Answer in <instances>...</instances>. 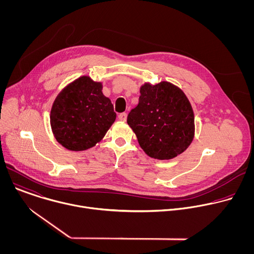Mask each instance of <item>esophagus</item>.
Here are the masks:
<instances>
[{"label":"esophagus","mask_w":254,"mask_h":254,"mask_svg":"<svg viewBox=\"0 0 254 254\" xmlns=\"http://www.w3.org/2000/svg\"><path fill=\"white\" fill-rule=\"evenodd\" d=\"M127 115L126 113L120 114V115H119V120L122 121V122H126V121H127Z\"/></svg>","instance_id":"34e87169"}]
</instances>
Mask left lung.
Instances as JSON below:
<instances>
[{
	"mask_svg": "<svg viewBox=\"0 0 254 254\" xmlns=\"http://www.w3.org/2000/svg\"><path fill=\"white\" fill-rule=\"evenodd\" d=\"M137 105L127 116V125L149 157L171 160L190 146L195 133L194 113L185 93L162 81L144 83Z\"/></svg>",
	"mask_w": 254,
	"mask_h": 254,
	"instance_id": "8db88e82",
	"label": "left lung"
}]
</instances>
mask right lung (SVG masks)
<instances>
[{
	"instance_id": "add662e5",
	"label": "right lung",
	"mask_w": 254,
	"mask_h": 254,
	"mask_svg": "<svg viewBox=\"0 0 254 254\" xmlns=\"http://www.w3.org/2000/svg\"><path fill=\"white\" fill-rule=\"evenodd\" d=\"M117 118L101 82L81 76L55 98L50 124L56 140L69 151H85L102 139Z\"/></svg>"
}]
</instances>
